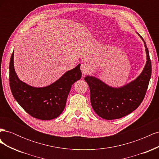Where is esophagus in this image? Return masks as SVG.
I'll return each instance as SVG.
<instances>
[{"label": "esophagus", "instance_id": "obj_1", "mask_svg": "<svg viewBox=\"0 0 159 159\" xmlns=\"http://www.w3.org/2000/svg\"><path fill=\"white\" fill-rule=\"evenodd\" d=\"M80 69H81V72H82V74L85 75L86 73H87V72H88V66L86 65L85 64H82L81 65Z\"/></svg>", "mask_w": 159, "mask_h": 159}]
</instances>
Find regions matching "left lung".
<instances>
[{
	"instance_id": "8db88e82",
	"label": "left lung",
	"mask_w": 159,
	"mask_h": 159,
	"mask_svg": "<svg viewBox=\"0 0 159 159\" xmlns=\"http://www.w3.org/2000/svg\"><path fill=\"white\" fill-rule=\"evenodd\" d=\"M138 34V33H137ZM147 61L137 78L120 88H113L92 75L84 78L90 89V100L94 111L104 119L121 118L135 110L145 98L151 76V61L143 38Z\"/></svg>"
}]
</instances>
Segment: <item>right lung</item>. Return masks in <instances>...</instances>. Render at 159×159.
Here are the masks:
<instances>
[{
  "instance_id": "right-lung-1",
  "label": "right lung",
  "mask_w": 159,
  "mask_h": 159,
  "mask_svg": "<svg viewBox=\"0 0 159 159\" xmlns=\"http://www.w3.org/2000/svg\"><path fill=\"white\" fill-rule=\"evenodd\" d=\"M9 81L13 97L32 117L51 120L63 111L70 89L81 78L80 64L70 70L53 84L42 88L32 87L17 76L14 67V51L9 65Z\"/></svg>"
}]
</instances>
